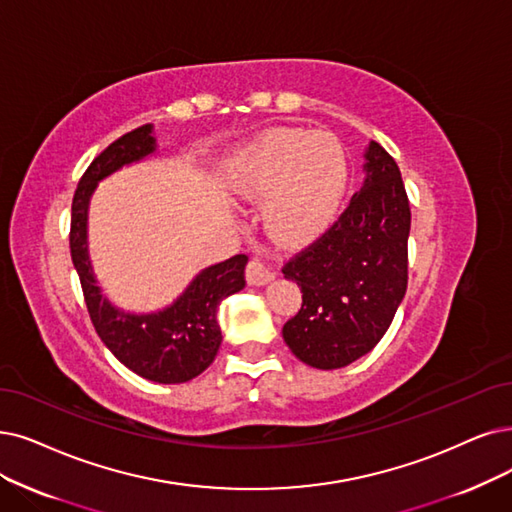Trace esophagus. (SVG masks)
I'll return each mask as SVG.
<instances>
[{"mask_svg":"<svg viewBox=\"0 0 512 512\" xmlns=\"http://www.w3.org/2000/svg\"><path fill=\"white\" fill-rule=\"evenodd\" d=\"M245 277H248L250 285H267L275 279V271L262 258H252L248 269H245Z\"/></svg>","mask_w":512,"mask_h":512,"instance_id":"1","label":"esophagus"}]
</instances>
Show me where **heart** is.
Returning a JSON list of instances; mask_svg holds the SVG:
<instances>
[{
    "label": "heart",
    "mask_w": 512,
    "mask_h": 512,
    "mask_svg": "<svg viewBox=\"0 0 512 512\" xmlns=\"http://www.w3.org/2000/svg\"><path fill=\"white\" fill-rule=\"evenodd\" d=\"M346 178L344 149L334 134L275 128L233 155L227 185L241 199L269 197L267 222L273 237L302 243L332 220Z\"/></svg>",
    "instance_id": "obj_1"
}]
</instances>
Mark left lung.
Returning <instances> with one entry per match:
<instances>
[{
    "label": "left lung",
    "instance_id": "8db88e82",
    "mask_svg": "<svg viewBox=\"0 0 512 512\" xmlns=\"http://www.w3.org/2000/svg\"><path fill=\"white\" fill-rule=\"evenodd\" d=\"M363 157V187L349 208L281 269L302 292L283 340L317 370H338L370 353L407 290L412 212L401 172L374 140Z\"/></svg>",
    "mask_w": 512,
    "mask_h": 512
}]
</instances>
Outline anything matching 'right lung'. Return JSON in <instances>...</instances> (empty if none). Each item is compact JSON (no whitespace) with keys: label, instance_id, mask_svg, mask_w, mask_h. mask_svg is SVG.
Masks as SVG:
<instances>
[{"label":"right lung","instance_id":"1","mask_svg":"<svg viewBox=\"0 0 512 512\" xmlns=\"http://www.w3.org/2000/svg\"><path fill=\"white\" fill-rule=\"evenodd\" d=\"M155 151L157 140L149 124L117 138L90 163L73 197L69 243L90 319L107 349L142 378L180 384L199 376L214 361L222 342L218 306L245 288L248 256L237 254L203 269L172 304L153 313L124 311L102 294L88 252L90 199L100 180Z\"/></svg>","mask_w":512,"mask_h":512}]
</instances>
